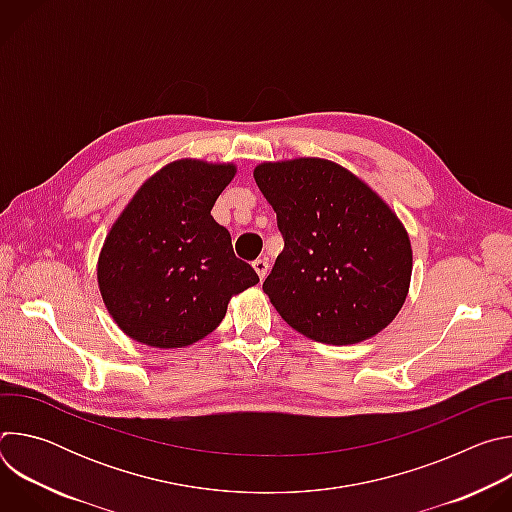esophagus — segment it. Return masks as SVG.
I'll use <instances>...</instances> for the list:
<instances>
[{
    "label": "esophagus",
    "instance_id": "1",
    "mask_svg": "<svg viewBox=\"0 0 512 512\" xmlns=\"http://www.w3.org/2000/svg\"><path fill=\"white\" fill-rule=\"evenodd\" d=\"M253 267H255V271H257V275H259V279H265V275H267V271H269V261L263 257V259H255L253 261Z\"/></svg>",
    "mask_w": 512,
    "mask_h": 512
}]
</instances>
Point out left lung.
<instances>
[{"label":"left lung","instance_id":"1","mask_svg":"<svg viewBox=\"0 0 512 512\" xmlns=\"http://www.w3.org/2000/svg\"><path fill=\"white\" fill-rule=\"evenodd\" d=\"M277 214L283 251L263 281L279 316L324 344H356L405 304L411 243L387 202L320 158L265 162L253 172Z\"/></svg>","mask_w":512,"mask_h":512}]
</instances>
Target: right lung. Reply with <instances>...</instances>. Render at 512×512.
Segmentation results:
<instances>
[{"label": "right lung", "instance_id": "add662e5", "mask_svg": "<svg viewBox=\"0 0 512 512\" xmlns=\"http://www.w3.org/2000/svg\"><path fill=\"white\" fill-rule=\"evenodd\" d=\"M233 164L178 160L145 182L111 227L97 279L115 324L133 340L182 348L208 336L229 300L259 281L210 210Z\"/></svg>", "mask_w": 512, "mask_h": 512}]
</instances>
